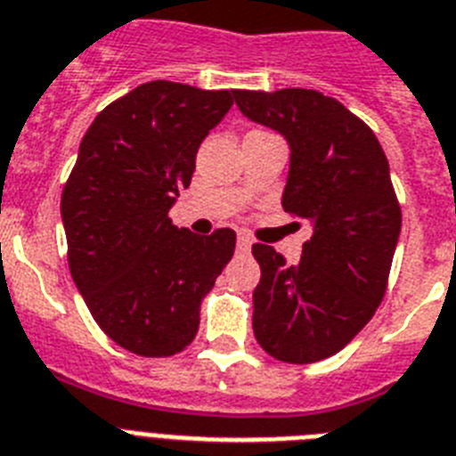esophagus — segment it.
Masks as SVG:
<instances>
[{"instance_id": "34e87169", "label": "esophagus", "mask_w": 456, "mask_h": 456, "mask_svg": "<svg viewBox=\"0 0 456 456\" xmlns=\"http://www.w3.org/2000/svg\"><path fill=\"white\" fill-rule=\"evenodd\" d=\"M236 246H239V250H250V246H253V239L248 234H239V239H236Z\"/></svg>"}]
</instances>
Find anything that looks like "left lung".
Listing matches in <instances>:
<instances>
[{"label":"left lung","mask_w":456,"mask_h":456,"mask_svg":"<svg viewBox=\"0 0 456 456\" xmlns=\"http://www.w3.org/2000/svg\"><path fill=\"white\" fill-rule=\"evenodd\" d=\"M248 119L286 135L290 173L283 210L309 220L297 265L255 243L260 283L253 332L276 361L335 356L375 316L401 234V203L375 133L339 100L312 88L234 91Z\"/></svg>","instance_id":"obj_1"}]
</instances>
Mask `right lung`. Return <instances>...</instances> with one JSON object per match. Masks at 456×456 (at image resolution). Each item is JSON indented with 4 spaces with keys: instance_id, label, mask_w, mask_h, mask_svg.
I'll return each instance as SVG.
<instances>
[{
    "instance_id": "1",
    "label": "right lung",
    "mask_w": 456,
    "mask_h": 456,
    "mask_svg": "<svg viewBox=\"0 0 456 456\" xmlns=\"http://www.w3.org/2000/svg\"><path fill=\"white\" fill-rule=\"evenodd\" d=\"M232 94L140 84L95 117L62 187L69 273L100 330L138 356L190 346L201 299L234 255V229L196 236L168 217Z\"/></svg>"
}]
</instances>
